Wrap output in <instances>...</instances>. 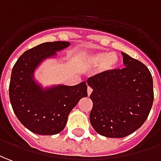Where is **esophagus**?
<instances>
[{"label": "esophagus", "mask_w": 161, "mask_h": 161, "mask_svg": "<svg viewBox=\"0 0 161 161\" xmlns=\"http://www.w3.org/2000/svg\"><path fill=\"white\" fill-rule=\"evenodd\" d=\"M87 95H88V96H89V95H91V93H92V91H93V89H92L91 87H87Z\"/></svg>", "instance_id": "1"}]
</instances>
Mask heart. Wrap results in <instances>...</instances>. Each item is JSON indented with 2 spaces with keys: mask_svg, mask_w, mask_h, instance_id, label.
<instances>
[{
  "mask_svg": "<svg viewBox=\"0 0 161 161\" xmlns=\"http://www.w3.org/2000/svg\"><path fill=\"white\" fill-rule=\"evenodd\" d=\"M86 61L91 66H100L103 71H111L117 67L119 58L116 53H92L86 55Z\"/></svg>",
  "mask_w": 161,
  "mask_h": 161,
  "instance_id": "1",
  "label": "heart"
}]
</instances>
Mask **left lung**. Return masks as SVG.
I'll return each instance as SVG.
<instances>
[{"instance_id":"obj_1","label":"left lung","mask_w":161,"mask_h":161,"mask_svg":"<svg viewBox=\"0 0 161 161\" xmlns=\"http://www.w3.org/2000/svg\"><path fill=\"white\" fill-rule=\"evenodd\" d=\"M125 67L104 71L87 79L93 92L89 119L97 133L124 138L146 122L153 103V83L142 62L122 53Z\"/></svg>"}]
</instances>
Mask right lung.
I'll use <instances>...</instances> for the list:
<instances>
[{
  "instance_id": "right-lung-1",
  "label": "right lung",
  "mask_w": 161,
  "mask_h": 161,
  "mask_svg": "<svg viewBox=\"0 0 161 161\" xmlns=\"http://www.w3.org/2000/svg\"><path fill=\"white\" fill-rule=\"evenodd\" d=\"M69 42L43 43L23 53L11 73L9 99L18 120L33 133L55 135L64 130L71 110L87 97V84L58 85L43 88L34 80V71L41 62L69 46Z\"/></svg>"
}]
</instances>
